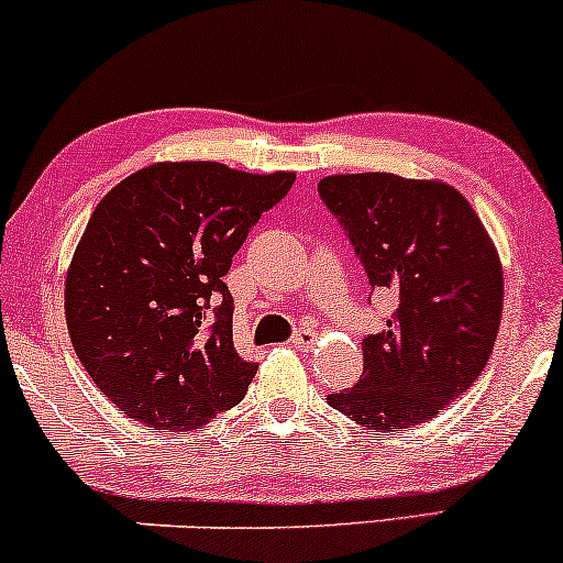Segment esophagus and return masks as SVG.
I'll use <instances>...</instances> for the list:
<instances>
[{
	"mask_svg": "<svg viewBox=\"0 0 563 563\" xmlns=\"http://www.w3.org/2000/svg\"><path fill=\"white\" fill-rule=\"evenodd\" d=\"M290 344H294L296 349H301V352H307V349H312V344H314V333L309 331V328H301V331L294 333Z\"/></svg>",
	"mask_w": 563,
	"mask_h": 563,
	"instance_id": "obj_1",
	"label": "esophagus"
}]
</instances>
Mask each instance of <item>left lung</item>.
Listing matches in <instances>:
<instances>
[{
	"instance_id": "obj_1",
	"label": "left lung",
	"mask_w": 563,
	"mask_h": 563,
	"mask_svg": "<svg viewBox=\"0 0 563 563\" xmlns=\"http://www.w3.org/2000/svg\"><path fill=\"white\" fill-rule=\"evenodd\" d=\"M371 288L391 301L363 339V376L328 405L360 426L426 423L479 378L503 314V267L482 219L452 185L397 174H333L318 185Z\"/></svg>"
}]
</instances>
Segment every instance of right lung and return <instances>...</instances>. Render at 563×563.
I'll list each match as a JSON object with an SVG mask.
<instances>
[{
	"mask_svg": "<svg viewBox=\"0 0 563 563\" xmlns=\"http://www.w3.org/2000/svg\"><path fill=\"white\" fill-rule=\"evenodd\" d=\"M294 172L161 161L97 203L66 277L76 357L111 402L158 431H192L235 407L256 376L232 344L222 277Z\"/></svg>",
	"mask_w": 563,
	"mask_h": 563,
	"instance_id": "right-lung-1",
	"label": "right lung"
}]
</instances>
